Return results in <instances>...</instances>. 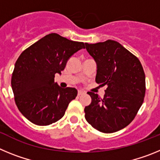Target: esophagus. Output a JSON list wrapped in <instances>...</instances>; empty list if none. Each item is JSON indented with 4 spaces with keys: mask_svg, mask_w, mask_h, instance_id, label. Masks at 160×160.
Wrapping results in <instances>:
<instances>
[{
    "mask_svg": "<svg viewBox=\"0 0 160 160\" xmlns=\"http://www.w3.org/2000/svg\"><path fill=\"white\" fill-rule=\"evenodd\" d=\"M83 94H85V92L84 91H82V90H78V95L80 96Z\"/></svg>",
    "mask_w": 160,
    "mask_h": 160,
    "instance_id": "obj_1",
    "label": "esophagus"
}]
</instances>
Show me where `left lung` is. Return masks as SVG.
<instances>
[{
  "mask_svg": "<svg viewBox=\"0 0 160 160\" xmlns=\"http://www.w3.org/2000/svg\"><path fill=\"white\" fill-rule=\"evenodd\" d=\"M86 49L97 65L96 82L107 88L102 98L88 92L91 103L85 107V118L98 131L116 132L131 123L143 102V69L135 55L115 41L87 43Z\"/></svg>",
  "mask_w": 160,
  "mask_h": 160,
  "instance_id": "left-lung-1",
  "label": "left lung"
}]
</instances>
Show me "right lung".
Masks as SVG:
<instances>
[{
	"label": "right lung",
	"mask_w": 160,
	"mask_h": 160,
	"mask_svg": "<svg viewBox=\"0 0 160 160\" xmlns=\"http://www.w3.org/2000/svg\"><path fill=\"white\" fill-rule=\"evenodd\" d=\"M87 43L49 33L20 55L12 75V92L18 110L31 122L47 126L64 116L78 94L75 88H62L54 82L67 61Z\"/></svg>",
	"instance_id": "1"
}]
</instances>
